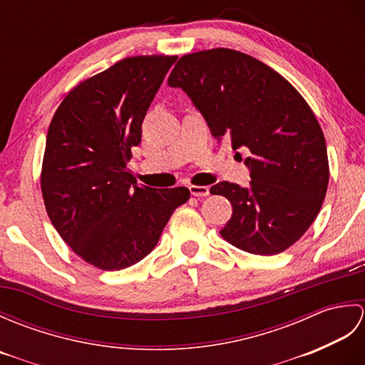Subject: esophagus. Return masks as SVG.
Here are the masks:
<instances>
[{
  "mask_svg": "<svg viewBox=\"0 0 365 365\" xmlns=\"http://www.w3.org/2000/svg\"><path fill=\"white\" fill-rule=\"evenodd\" d=\"M190 192H191L192 196L205 197V196L210 195V188H208V187H197V185H191Z\"/></svg>",
  "mask_w": 365,
  "mask_h": 365,
  "instance_id": "34e87169",
  "label": "esophagus"
}]
</instances>
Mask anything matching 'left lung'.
I'll return each instance as SVG.
<instances>
[{
  "label": "left lung",
  "mask_w": 365,
  "mask_h": 365,
  "mask_svg": "<svg viewBox=\"0 0 365 365\" xmlns=\"http://www.w3.org/2000/svg\"><path fill=\"white\" fill-rule=\"evenodd\" d=\"M168 84L187 92L218 141L250 150V187L220 182L210 188L234 210L222 238L259 255L297 243L319 215L329 182L327 143L306 100L273 68L230 48L185 54Z\"/></svg>",
  "instance_id": "1"
}]
</instances>
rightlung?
I'll use <instances>...</instances> for the list:
<instances>
[{"label":"right lung","mask_w":365,"mask_h":365,"mask_svg":"<svg viewBox=\"0 0 365 365\" xmlns=\"http://www.w3.org/2000/svg\"><path fill=\"white\" fill-rule=\"evenodd\" d=\"M177 56L125 58L73 88L54 113L42 163L46 213L75 254L100 269L143 260L185 187H139L127 169L152 100Z\"/></svg>","instance_id":"1"}]
</instances>
